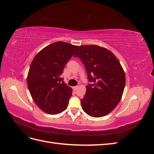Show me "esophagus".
Wrapping results in <instances>:
<instances>
[{
    "label": "esophagus",
    "instance_id": "1",
    "mask_svg": "<svg viewBox=\"0 0 154 154\" xmlns=\"http://www.w3.org/2000/svg\"><path fill=\"white\" fill-rule=\"evenodd\" d=\"M78 87H79V86H78V85H77V86H74V87H72V88H73V89H74V91H76Z\"/></svg>",
    "mask_w": 154,
    "mask_h": 154
}]
</instances>
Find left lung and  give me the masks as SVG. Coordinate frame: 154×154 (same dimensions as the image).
<instances>
[{
	"label": "left lung",
	"mask_w": 154,
	"mask_h": 154,
	"mask_svg": "<svg viewBox=\"0 0 154 154\" xmlns=\"http://www.w3.org/2000/svg\"><path fill=\"white\" fill-rule=\"evenodd\" d=\"M84 64L88 80L81 100L82 107L92 117H103L111 112L120 101L125 86V74L118 58L105 48L96 45H81L74 55Z\"/></svg>",
	"instance_id": "8db88e82"
}]
</instances>
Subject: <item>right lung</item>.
I'll list each match as a JSON object with an SVG mask.
<instances>
[{
  "mask_svg": "<svg viewBox=\"0 0 154 154\" xmlns=\"http://www.w3.org/2000/svg\"><path fill=\"white\" fill-rule=\"evenodd\" d=\"M78 47L57 42L42 49L32 60L27 86L34 102L44 112L57 114L67 109L72 91L61 75Z\"/></svg>",
  "mask_w": 154,
  "mask_h": 154,
  "instance_id": "1",
  "label": "right lung"
}]
</instances>
